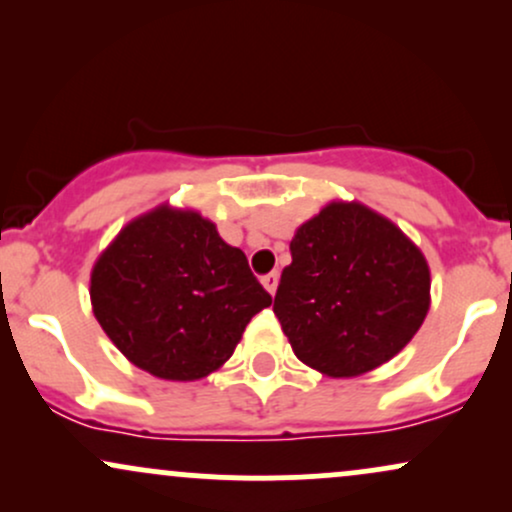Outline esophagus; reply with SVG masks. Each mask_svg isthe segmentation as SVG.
<instances>
[{
	"label": "esophagus",
	"mask_w": 512,
	"mask_h": 512,
	"mask_svg": "<svg viewBox=\"0 0 512 512\" xmlns=\"http://www.w3.org/2000/svg\"><path fill=\"white\" fill-rule=\"evenodd\" d=\"M262 286H264V289H267V291L272 293V296H274V293H276V286H279V274H276V272L264 274V276H262Z\"/></svg>",
	"instance_id": "1"
}]
</instances>
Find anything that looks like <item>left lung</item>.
I'll use <instances>...</instances> for the list:
<instances>
[{"label": "left lung", "mask_w": 512, "mask_h": 512, "mask_svg": "<svg viewBox=\"0 0 512 512\" xmlns=\"http://www.w3.org/2000/svg\"><path fill=\"white\" fill-rule=\"evenodd\" d=\"M431 305L426 257L378 211L330 202L291 240L274 315L305 366L354 378L419 332Z\"/></svg>", "instance_id": "1"}]
</instances>
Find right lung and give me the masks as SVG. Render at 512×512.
I'll list each match as a JSON object with an SVG mask.
<instances>
[{
    "label": "right lung",
    "instance_id": "obj_1",
    "mask_svg": "<svg viewBox=\"0 0 512 512\" xmlns=\"http://www.w3.org/2000/svg\"><path fill=\"white\" fill-rule=\"evenodd\" d=\"M93 315L127 361L163 380L207 378L272 296L197 211L129 221L91 272Z\"/></svg>",
    "mask_w": 512,
    "mask_h": 512
}]
</instances>
